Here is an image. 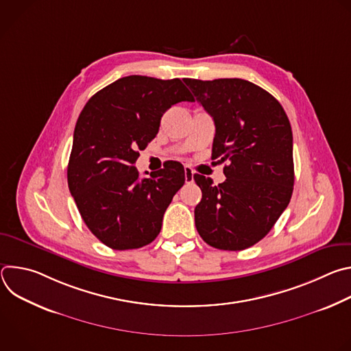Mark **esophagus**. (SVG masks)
<instances>
[{"instance_id": "obj_1", "label": "esophagus", "mask_w": 351, "mask_h": 351, "mask_svg": "<svg viewBox=\"0 0 351 351\" xmlns=\"http://www.w3.org/2000/svg\"><path fill=\"white\" fill-rule=\"evenodd\" d=\"M193 176H194V172L190 167H184V180L186 183H191L193 182Z\"/></svg>"}]
</instances>
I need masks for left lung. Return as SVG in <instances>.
I'll use <instances>...</instances> for the list:
<instances>
[{
	"label": "left lung",
	"mask_w": 351,
	"mask_h": 351,
	"mask_svg": "<svg viewBox=\"0 0 351 351\" xmlns=\"http://www.w3.org/2000/svg\"><path fill=\"white\" fill-rule=\"evenodd\" d=\"M214 118L213 160L228 161L226 180L194 175L203 198L194 210L203 240L239 252L268 234L286 210L294 184L293 134L278 99L243 79H184Z\"/></svg>",
	"instance_id": "8db88e82"
}]
</instances>
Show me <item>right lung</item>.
I'll return each instance as SVG.
<instances>
[{"label": "right lung", "mask_w": 351, "mask_h": 351, "mask_svg": "<svg viewBox=\"0 0 351 351\" xmlns=\"http://www.w3.org/2000/svg\"><path fill=\"white\" fill-rule=\"evenodd\" d=\"M180 101H194L180 79L132 75L95 93L79 115L68 186L87 228L114 250L152 243L184 183V168L176 161L144 179L134 167L165 111Z\"/></svg>", "instance_id": "add662e5"}]
</instances>
